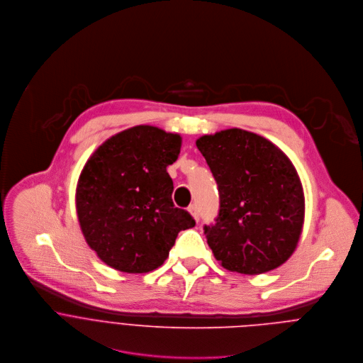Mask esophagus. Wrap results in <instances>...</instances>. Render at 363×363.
<instances>
[{"label": "esophagus", "instance_id": "obj_1", "mask_svg": "<svg viewBox=\"0 0 363 363\" xmlns=\"http://www.w3.org/2000/svg\"><path fill=\"white\" fill-rule=\"evenodd\" d=\"M189 211H190V214L194 217V220L199 223V221H200V210H199L197 204H191V206L189 207Z\"/></svg>", "mask_w": 363, "mask_h": 363}]
</instances>
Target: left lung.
<instances>
[{"instance_id": "1", "label": "left lung", "mask_w": 363, "mask_h": 363, "mask_svg": "<svg viewBox=\"0 0 363 363\" xmlns=\"http://www.w3.org/2000/svg\"><path fill=\"white\" fill-rule=\"evenodd\" d=\"M217 182L220 211L204 225L221 264L260 274L294 252L304 223V194L290 159L270 140L233 128L196 142Z\"/></svg>"}]
</instances>
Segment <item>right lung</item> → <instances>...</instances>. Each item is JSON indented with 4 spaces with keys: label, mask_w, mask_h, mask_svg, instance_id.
Returning a JSON list of instances; mask_svg holds the SVG:
<instances>
[{
    "label": "right lung",
    "mask_w": 363,
    "mask_h": 363,
    "mask_svg": "<svg viewBox=\"0 0 363 363\" xmlns=\"http://www.w3.org/2000/svg\"><path fill=\"white\" fill-rule=\"evenodd\" d=\"M180 146V135L138 125L107 139L87 160L76 191L79 223L108 266L126 273L155 270L179 233L196 225L172 200L166 169Z\"/></svg>",
    "instance_id": "obj_1"
}]
</instances>
